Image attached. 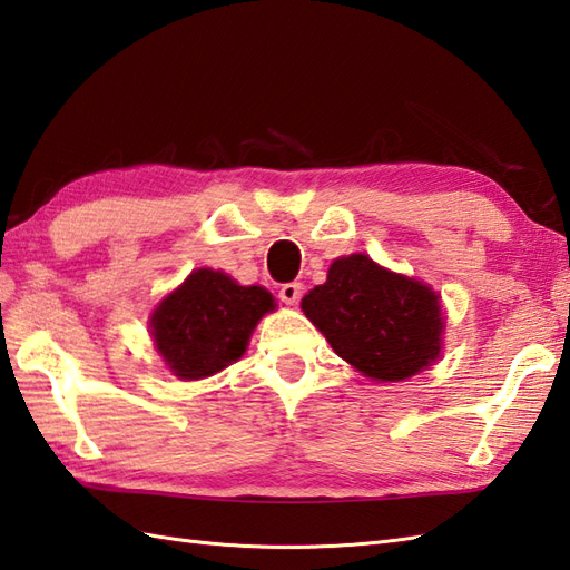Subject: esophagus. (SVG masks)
<instances>
[{"mask_svg": "<svg viewBox=\"0 0 570 570\" xmlns=\"http://www.w3.org/2000/svg\"><path fill=\"white\" fill-rule=\"evenodd\" d=\"M279 298L282 303H286V306H296V303L301 301V284L298 282H288L279 288Z\"/></svg>", "mask_w": 570, "mask_h": 570, "instance_id": "34e87169", "label": "esophagus"}]
</instances>
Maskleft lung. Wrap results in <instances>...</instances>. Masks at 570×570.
<instances>
[{"instance_id":"obj_1","label":"left lung","mask_w":570,"mask_h":570,"mask_svg":"<svg viewBox=\"0 0 570 570\" xmlns=\"http://www.w3.org/2000/svg\"><path fill=\"white\" fill-rule=\"evenodd\" d=\"M301 308L337 356L374 381H403L440 360V294L366 255L330 264L327 282L308 291Z\"/></svg>"}]
</instances>
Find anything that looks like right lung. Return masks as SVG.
<instances>
[{
  "instance_id": "right-lung-1",
  "label": "right lung",
  "mask_w": 570,
  "mask_h": 570,
  "mask_svg": "<svg viewBox=\"0 0 570 570\" xmlns=\"http://www.w3.org/2000/svg\"><path fill=\"white\" fill-rule=\"evenodd\" d=\"M276 308L262 286H240L228 274L196 269L150 315V333L169 372L196 381L240 360L264 313Z\"/></svg>"
}]
</instances>
